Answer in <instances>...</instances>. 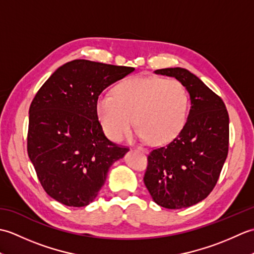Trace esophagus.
Wrapping results in <instances>:
<instances>
[{"label":"esophagus","instance_id":"1","mask_svg":"<svg viewBox=\"0 0 254 254\" xmlns=\"http://www.w3.org/2000/svg\"><path fill=\"white\" fill-rule=\"evenodd\" d=\"M136 148H137L138 150H142V152H144V153L147 152V149L145 148V147H142V146H136Z\"/></svg>","mask_w":254,"mask_h":254}]
</instances>
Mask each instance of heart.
Here are the masks:
<instances>
[{
	"mask_svg": "<svg viewBox=\"0 0 254 254\" xmlns=\"http://www.w3.org/2000/svg\"><path fill=\"white\" fill-rule=\"evenodd\" d=\"M189 95L175 78L136 76L116 86L113 95H101L96 102L97 116L106 135L120 141L133 126L136 135L154 145L174 139L185 127Z\"/></svg>",
	"mask_w": 254,
	"mask_h": 254,
	"instance_id": "heart-1",
	"label": "heart"
}]
</instances>
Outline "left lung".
<instances>
[{
    "instance_id": "8db88e82",
    "label": "left lung",
    "mask_w": 254,
    "mask_h": 254,
    "mask_svg": "<svg viewBox=\"0 0 254 254\" xmlns=\"http://www.w3.org/2000/svg\"><path fill=\"white\" fill-rule=\"evenodd\" d=\"M155 73L180 80L190 94L191 109L181 132L149 152L144 183L160 206L189 207L206 197L219 179L229 147L228 111L223 99L188 69Z\"/></svg>"
}]
</instances>
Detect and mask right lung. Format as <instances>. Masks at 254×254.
<instances>
[{"mask_svg": "<svg viewBox=\"0 0 254 254\" xmlns=\"http://www.w3.org/2000/svg\"><path fill=\"white\" fill-rule=\"evenodd\" d=\"M134 67L74 60L59 67L29 108L27 152L42 188L66 206L91 203L110 166L128 147L111 142L98 120L102 90Z\"/></svg>", "mask_w": 254, "mask_h": 254, "instance_id": "obj_1", "label": "right lung"}]
</instances>
